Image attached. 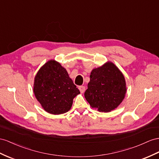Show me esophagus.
<instances>
[{"label": "esophagus", "mask_w": 159, "mask_h": 159, "mask_svg": "<svg viewBox=\"0 0 159 159\" xmlns=\"http://www.w3.org/2000/svg\"><path fill=\"white\" fill-rule=\"evenodd\" d=\"M79 90L81 93H83L85 91V87H84V86H79Z\"/></svg>", "instance_id": "obj_1"}]
</instances>
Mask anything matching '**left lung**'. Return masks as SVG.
I'll list each match as a JSON object with an SVG mask.
<instances>
[{
  "label": "left lung",
  "mask_w": 159,
  "mask_h": 159,
  "mask_svg": "<svg viewBox=\"0 0 159 159\" xmlns=\"http://www.w3.org/2000/svg\"><path fill=\"white\" fill-rule=\"evenodd\" d=\"M84 97L91 107L110 112L123 101L127 88L124 75L111 62L93 69Z\"/></svg>",
  "instance_id": "8db88e82"
}]
</instances>
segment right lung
<instances>
[{"label": "right lung", "mask_w": 159, "mask_h": 159, "mask_svg": "<svg viewBox=\"0 0 159 159\" xmlns=\"http://www.w3.org/2000/svg\"><path fill=\"white\" fill-rule=\"evenodd\" d=\"M34 93L46 112L59 115L70 110L80 91L58 62L50 60L39 68L34 79Z\"/></svg>", "instance_id": "obj_1"}]
</instances>
